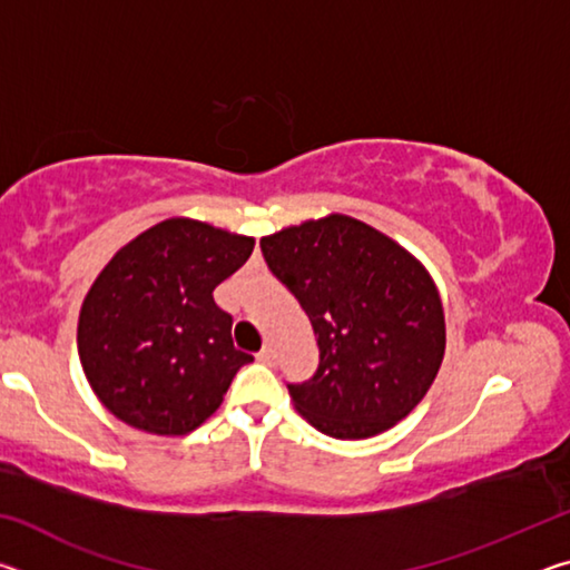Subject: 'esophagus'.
<instances>
[{"label":"esophagus","instance_id":"esophagus-1","mask_svg":"<svg viewBox=\"0 0 570 570\" xmlns=\"http://www.w3.org/2000/svg\"><path fill=\"white\" fill-rule=\"evenodd\" d=\"M256 360L262 362V364H268V366H272V364H274V350H272V346H264V350L256 354Z\"/></svg>","mask_w":570,"mask_h":570}]
</instances>
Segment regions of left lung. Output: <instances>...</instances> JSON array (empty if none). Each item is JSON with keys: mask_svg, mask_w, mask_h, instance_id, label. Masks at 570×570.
<instances>
[{"mask_svg": "<svg viewBox=\"0 0 570 570\" xmlns=\"http://www.w3.org/2000/svg\"><path fill=\"white\" fill-rule=\"evenodd\" d=\"M262 254L312 322L320 366L286 384L316 430L362 440L417 407L445 354V314L428 272L392 238L350 216L262 238Z\"/></svg>", "mask_w": 570, "mask_h": 570, "instance_id": "1", "label": "left lung"}]
</instances>
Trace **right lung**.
Here are the masks:
<instances>
[{
	"mask_svg": "<svg viewBox=\"0 0 570 570\" xmlns=\"http://www.w3.org/2000/svg\"><path fill=\"white\" fill-rule=\"evenodd\" d=\"M254 238L170 218L112 256L80 312L77 350L115 417L153 435H186L224 402L254 356L230 340L214 288L248 262Z\"/></svg>",
	"mask_w": 570,
	"mask_h": 570,
	"instance_id": "right-lung-1",
	"label": "right lung"
}]
</instances>
